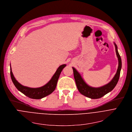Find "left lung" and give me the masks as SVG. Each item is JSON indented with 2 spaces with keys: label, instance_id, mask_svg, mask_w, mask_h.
<instances>
[{
  "label": "left lung",
  "instance_id": "8db88e82",
  "mask_svg": "<svg viewBox=\"0 0 132 132\" xmlns=\"http://www.w3.org/2000/svg\"><path fill=\"white\" fill-rule=\"evenodd\" d=\"M113 43L115 47L116 56L118 59L119 65L116 74L111 80V81L106 84L98 87H92L89 85L85 82L81 75L77 71V70L74 67H72L73 70L74 78L75 79L77 88L80 93L82 95L92 99L99 98L113 90L116 85L117 83H118L119 80L120 72L122 68V60L121 56L118 52V46H117L116 43L114 42Z\"/></svg>",
  "mask_w": 132,
  "mask_h": 132
}]
</instances>
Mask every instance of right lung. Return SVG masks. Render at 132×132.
I'll list each match as a JSON object with an SVG mask.
<instances>
[{
	"label": "right lung",
	"mask_w": 132,
	"mask_h": 132,
	"mask_svg": "<svg viewBox=\"0 0 132 132\" xmlns=\"http://www.w3.org/2000/svg\"><path fill=\"white\" fill-rule=\"evenodd\" d=\"M66 65L65 64H64L59 67L49 81L45 85L39 87H35L34 88V87H28L22 85L19 83L13 75L11 64L10 65V76L13 84L20 92L29 98L33 99H41L51 94L54 91L61 72Z\"/></svg>",
	"instance_id": "right-lung-1"
}]
</instances>
